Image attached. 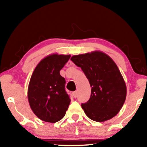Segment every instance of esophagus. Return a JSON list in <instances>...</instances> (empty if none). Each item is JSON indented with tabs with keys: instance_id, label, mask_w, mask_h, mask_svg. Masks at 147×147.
Here are the masks:
<instances>
[{
	"instance_id": "1",
	"label": "esophagus",
	"mask_w": 147,
	"mask_h": 147,
	"mask_svg": "<svg viewBox=\"0 0 147 147\" xmlns=\"http://www.w3.org/2000/svg\"><path fill=\"white\" fill-rule=\"evenodd\" d=\"M73 96H74V98H77L78 97V92L77 91H75L73 92Z\"/></svg>"
}]
</instances>
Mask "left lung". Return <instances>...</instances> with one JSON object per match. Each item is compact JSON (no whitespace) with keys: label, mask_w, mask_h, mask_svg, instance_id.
I'll return each instance as SVG.
<instances>
[{"label":"left lung","mask_w":147,"mask_h":147,"mask_svg":"<svg viewBox=\"0 0 147 147\" xmlns=\"http://www.w3.org/2000/svg\"><path fill=\"white\" fill-rule=\"evenodd\" d=\"M71 60L81 67L92 88L89 100L82 104L88 117L100 122L114 117L126 97L125 82L115 62L100 51L73 55Z\"/></svg>","instance_id":"1"}]
</instances>
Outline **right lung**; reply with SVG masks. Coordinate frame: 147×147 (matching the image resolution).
<instances>
[{
  "label": "right lung",
  "instance_id": "obj_1",
  "mask_svg": "<svg viewBox=\"0 0 147 147\" xmlns=\"http://www.w3.org/2000/svg\"><path fill=\"white\" fill-rule=\"evenodd\" d=\"M70 57L57 53L47 55L37 64L32 74L28 100L32 111L43 121H59L69 107L71 100L65 90V78L59 71Z\"/></svg>",
  "mask_w": 147,
  "mask_h": 147
}]
</instances>
